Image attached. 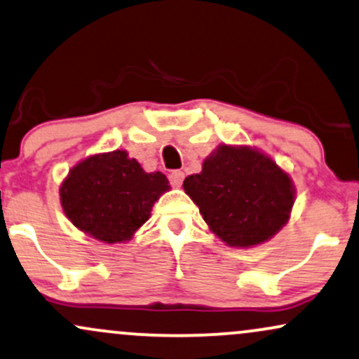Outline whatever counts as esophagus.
<instances>
[{
	"label": "esophagus",
	"mask_w": 359,
	"mask_h": 359,
	"mask_svg": "<svg viewBox=\"0 0 359 359\" xmlns=\"http://www.w3.org/2000/svg\"><path fill=\"white\" fill-rule=\"evenodd\" d=\"M183 180H184V172L183 171H180V170H176V171H171V175H170V183L172 184V187H181V183H183Z\"/></svg>",
	"instance_id": "34e87169"
}]
</instances>
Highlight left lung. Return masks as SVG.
Segmentation results:
<instances>
[{
	"label": "left lung",
	"mask_w": 359,
	"mask_h": 359,
	"mask_svg": "<svg viewBox=\"0 0 359 359\" xmlns=\"http://www.w3.org/2000/svg\"><path fill=\"white\" fill-rule=\"evenodd\" d=\"M183 188L208 229L235 248L269 242L289 222L296 201L289 172L245 144L218 146L200 172L187 176Z\"/></svg>",
	"instance_id": "left-lung-1"
}]
</instances>
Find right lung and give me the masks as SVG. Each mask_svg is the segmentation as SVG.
Wrapping results in <instances>:
<instances>
[{"label": "right lung", "instance_id": "add662e5", "mask_svg": "<svg viewBox=\"0 0 359 359\" xmlns=\"http://www.w3.org/2000/svg\"><path fill=\"white\" fill-rule=\"evenodd\" d=\"M163 172H146L126 149L83 158L60 183V205L75 229L109 243H126L170 191Z\"/></svg>", "mask_w": 359, "mask_h": 359}]
</instances>
